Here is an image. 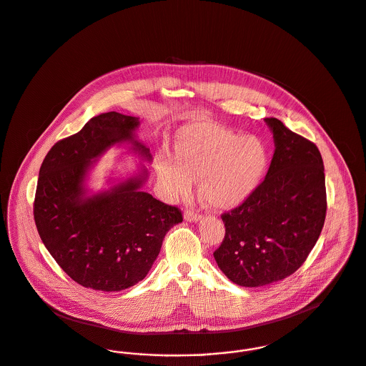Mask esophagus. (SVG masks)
Returning a JSON list of instances; mask_svg holds the SVG:
<instances>
[{
  "label": "esophagus",
  "mask_w": 366,
  "mask_h": 366,
  "mask_svg": "<svg viewBox=\"0 0 366 366\" xmlns=\"http://www.w3.org/2000/svg\"><path fill=\"white\" fill-rule=\"evenodd\" d=\"M184 219H185L187 222H199V220H201V214L187 210V212H185V214H184Z\"/></svg>",
  "instance_id": "obj_1"
}]
</instances>
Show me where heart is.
I'll return each instance as SVG.
<instances>
[{"label": "heart", "mask_w": 366, "mask_h": 366, "mask_svg": "<svg viewBox=\"0 0 366 366\" xmlns=\"http://www.w3.org/2000/svg\"><path fill=\"white\" fill-rule=\"evenodd\" d=\"M174 149L175 156L156 159L164 191L171 197L188 195L194 179L202 178L201 198L216 210H230L245 202L268 165L265 144L258 137L207 121L181 127Z\"/></svg>", "instance_id": "1"}]
</instances>
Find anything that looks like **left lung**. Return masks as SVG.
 I'll list each match as a JSON object with an SVG mask.
<instances>
[{
    "label": "left lung",
    "instance_id": "obj_1",
    "mask_svg": "<svg viewBox=\"0 0 366 366\" xmlns=\"http://www.w3.org/2000/svg\"><path fill=\"white\" fill-rule=\"evenodd\" d=\"M275 152L265 179L232 212L223 213L224 239L213 257L234 284L258 287L300 268L325 226V164L315 143L277 118H265Z\"/></svg>",
    "mask_w": 366,
    "mask_h": 366
}]
</instances>
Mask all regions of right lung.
<instances>
[{"label": "right lung", "instance_id": "1", "mask_svg": "<svg viewBox=\"0 0 366 366\" xmlns=\"http://www.w3.org/2000/svg\"><path fill=\"white\" fill-rule=\"evenodd\" d=\"M139 118L94 117L46 154L34 203L41 242L61 269L84 287L119 292L140 282L156 261L167 232L182 222L178 207L142 191L146 167L109 189L88 194L94 163L112 146L129 143L142 160L150 149L136 139Z\"/></svg>", "mask_w": 366, "mask_h": 366}]
</instances>
